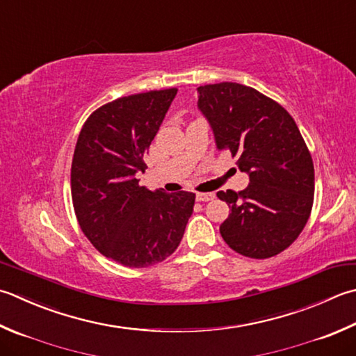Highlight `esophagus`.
Returning a JSON list of instances; mask_svg holds the SVG:
<instances>
[{
    "label": "esophagus",
    "mask_w": 356,
    "mask_h": 356,
    "mask_svg": "<svg viewBox=\"0 0 356 356\" xmlns=\"http://www.w3.org/2000/svg\"><path fill=\"white\" fill-rule=\"evenodd\" d=\"M213 199H214L213 193H196V200L197 202H208V200H213Z\"/></svg>",
    "instance_id": "esophagus-1"
}]
</instances>
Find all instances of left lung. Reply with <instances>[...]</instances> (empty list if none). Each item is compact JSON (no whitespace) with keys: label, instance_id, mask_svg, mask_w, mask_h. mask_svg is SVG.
Returning a JSON list of instances; mask_svg holds the SVG:
<instances>
[{"label":"left lung","instance_id":"left-lung-1","mask_svg":"<svg viewBox=\"0 0 356 356\" xmlns=\"http://www.w3.org/2000/svg\"><path fill=\"white\" fill-rule=\"evenodd\" d=\"M199 109L216 145L250 176L239 193L218 191L229 207L220 234L236 253L267 259L290 247L310 218L315 170L296 123L280 103L224 81L197 88Z\"/></svg>","mask_w":356,"mask_h":356}]
</instances>
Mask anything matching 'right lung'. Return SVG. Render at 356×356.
I'll list each match as a JSON object with an SVG mask.
<instances>
[{
    "mask_svg": "<svg viewBox=\"0 0 356 356\" xmlns=\"http://www.w3.org/2000/svg\"><path fill=\"white\" fill-rule=\"evenodd\" d=\"M177 94L176 88L122 97L88 117L75 145L71 193L81 232L124 267L165 261L179 247L196 194L138 185L143 156Z\"/></svg>",
    "mask_w": 356,
    "mask_h": 356,
    "instance_id": "1",
    "label": "right lung"
}]
</instances>
